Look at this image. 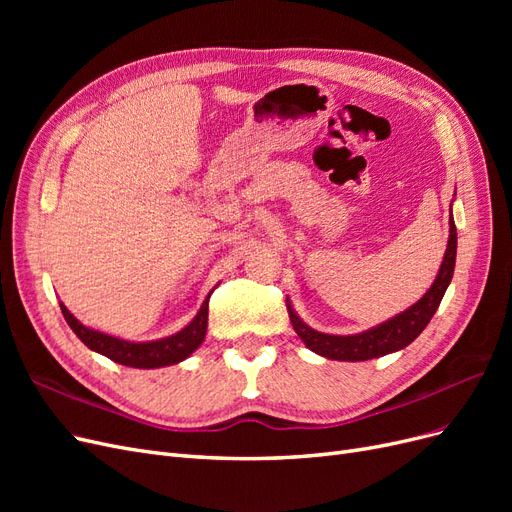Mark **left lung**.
Returning a JSON list of instances; mask_svg holds the SVG:
<instances>
[{
    "label": "left lung",
    "instance_id": "obj_1",
    "mask_svg": "<svg viewBox=\"0 0 512 512\" xmlns=\"http://www.w3.org/2000/svg\"><path fill=\"white\" fill-rule=\"evenodd\" d=\"M448 226H451V235H448V245H446L444 260L440 265L436 282H433L431 288L423 294L421 301H416L412 307L406 309V312H401L395 318L378 324L374 329L356 333V335H327V333L314 331L309 329L297 314H294L292 305L286 299L292 329L297 331V335L303 339V344L309 350H314L316 354H322L327 356V359H335V361L378 359V356L397 352L401 348H406L408 344H412L414 339L423 333L433 314H436L444 292L453 280L455 256H457V228L453 222V213H451V220H448Z\"/></svg>",
    "mask_w": 512,
    "mask_h": 512
}]
</instances>
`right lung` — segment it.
I'll use <instances>...</instances> for the list:
<instances>
[{"mask_svg": "<svg viewBox=\"0 0 512 512\" xmlns=\"http://www.w3.org/2000/svg\"><path fill=\"white\" fill-rule=\"evenodd\" d=\"M59 307L66 322L70 324V329L87 348L108 356V359L119 365L138 367V369L175 365L183 359H188V356L203 344L205 333H207V318H209V297H207L203 307H200L198 314L194 316V320L179 333L158 339V342L134 344V342H126V339L89 329L68 312V307L64 303H59Z\"/></svg>", "mask_w": 512, "mask_h": 512, "instance_id": "right-lung-1", "label": "right lung"}]
</instances>
